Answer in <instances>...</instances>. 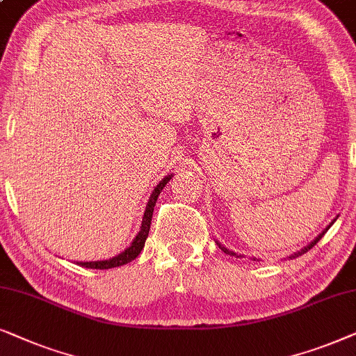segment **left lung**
<instances>
[{
	"label": "left lung",
	"instance_id": "left-lung-1",
	"mask_svg": "<svg viewBox=\"0 0 356 356\" xmlns=\"http://www.w3.org/2000/svg\"><path fill=\"white\" fill-rule=\"evenodd\" d=\"M334 222V221H332ZM332 222H330V225H332ZM330 225L329 226H327L325 227V229L324 231H322V233L319 234V236H317V238L314 239V241H312V243L309 244V245H307V248H305V249H301L300 250V252H296V254H293V255H290V259H295V257H298V255H302V254H305V252H307V250H309V249H312V248H314V244L316 243H319V239L322 238V236H324L325 233H327V229H329V227H330ZM218 245H220V248H221V250H222V252H226V254H229V255H236L234 252H233V250H229V249H226L225 248V245H221V244H218ZM255 260V259H254Z\"/></svg>",
	"mask_w": 356,
	"mask_h": 356
}]
</instances>
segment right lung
<instances>
[{"instance_id":"1","label":"right lung","mask_w":356,"mask_h":356,"mask_svg":"<svg viewBox=\"0 0 356 356\" xmlns=\"http://www.w3.org/2000/svg\"><path fill=\"white\" fill-rule=\"evenodd\" d=\"M170 177H172V174L165 175L163 181H161L158 186L154 187L153 193H151V195H149V200H148V203H146V210H145V215H143V221H141L140 231H138V234L135 236L134 243L130 244V248H127L125 250H123V252H120L118 255H115V257H112V259H108V260H94V262H78V265H81V267H86V268L106 270V268L120 267V265L129 264L134 259L138 257L140 252L145 248V241H146V238H148L149 226H151V218H153L156 200H158L159 193L164 188L165 184L170 181Z\"/></svg>"}]
</instances>
